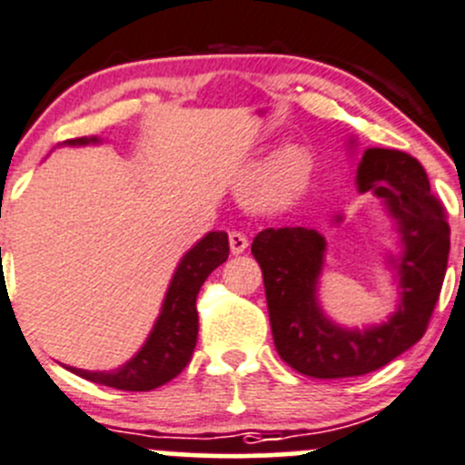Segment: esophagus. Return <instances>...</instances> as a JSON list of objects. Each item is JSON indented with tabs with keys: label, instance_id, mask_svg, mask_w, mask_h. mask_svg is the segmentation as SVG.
<instances>
[{
	"label": "esophagus",
	"instance_id": "1",
	"mask_svg": "<svg viewBox=\"0 0 465 465\" xmlns=\"http://www.w3.org/2000/svg\"><path fill=\"white\" fill-rule=\"evenodd\" d=\"M250 241H247L245 233L241 232H229V247H232V254H242L247 250Z\"/></svg>",
	"mask_w": 465,
	"mask_h": 465
}]
</instances>
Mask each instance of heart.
<instances>
[{"instance_id": "b5f03b06", "label": "heart", "mask_w": 465, "mask_h": 465, "mask_svg": "<svg viewBox=\"0 0 465 465\" xmlns=\"http://www.w3.org/2000/svg\"><path fill=\"white\" fill-rule=\"evenodd\" d=\"M308 171H311V159L306 150L299 145H285L267 157L256 175L250 177L247 193L254 195L262 204H283L306 184Z\"/></svg>"}]
</instances>
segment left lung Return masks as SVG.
Returning <instances> with one entry per match:
<instances>
[{
    "instance_id": "left-lung-1",
    "label": "left lung",
    "mask_w": 465,
    "mask_h": 465,
    "mask_svg": "<svg viewBox=\"0 0 465 465\" xmlns=\"http://www.w3.org/2000/svg\"><path fill=\"white\" fill-rule=\"evenodd\" d=\"M360 193H376L396 218L402 256L396 262L401 302L380 326L349 331L332 323L317 302L326 241L306 227L262 229L252 242L265 283L272 337L281 360L311 378H353L384 367L428 331L450 254V224L423 166L389 148L364 150ZM340 220V218H337Z\"/></svg>"
}]
</instances>
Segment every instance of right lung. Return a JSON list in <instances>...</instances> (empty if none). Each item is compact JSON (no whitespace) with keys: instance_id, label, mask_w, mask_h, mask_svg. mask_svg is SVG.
I'll list each match as a JSON object with an SVG mask.
<instances>
[{"instance_id":"add662e5","label":"right lung","mask_w":465,"mask_h":465,"mask_svg":"<svg viewBox=\"0 0 465 465\" xmlns=\"http://www.w3.org/2000/svg\"><path fill=\"white\" fill-rule=\"evenodd\" d=\"M96 137L69 139V145L96 143ZM229 256V238L224 232L206 233L203 241L184 254L177 265L175 276L168 285L162 312L154 322L153 332L145 340L137 355L119 367L116 371H85V369L67 367L69 371L105 387L124 389V391H150L168 380H173L189 364L198 341V299L206 276L223 265Z\"/></svg>"}]
</instances>
